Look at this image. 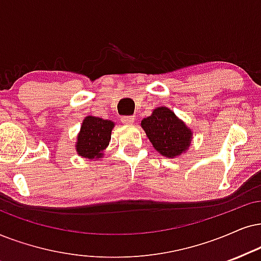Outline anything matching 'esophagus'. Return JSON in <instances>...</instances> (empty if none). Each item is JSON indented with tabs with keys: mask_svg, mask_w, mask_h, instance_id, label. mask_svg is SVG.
I'll use <instances>...</instances> for the list:
<instances>
[{
	"mask_svg": "<svg viewBox=\"0 0 261 261\" xmlns=\"http://www.w3.org/2000/svg\"><path fill=\"white\" fill-rule=\"evenodd\" d=\"M121 121L126 125H133L135 123V118L133 115H130V117H123L121 118Z\"/></svg>",
	"mask_w": 261,
	"mask_h": 261,
	"instance_id": "1",
	"label": "esophagus"
}]
</instances>
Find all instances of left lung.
<instances>
[{
    "label": "left lung",
    "mask_w": 261,
    "mask_h": 261,
    "mask_svg": "<svg viewBox=\"0 0 261 261\" xmlns=\"http://www.w3.org/2000/svg\"><path fill=\"white\" fill-rule=\"evenodd\" d=\"M147 137L161 155L176 158L190 147L193 133L167 107L155 108L150 117L141 121Z\"/></svg>",
    "instance_id": "left-lung-1"
}]
</instances>
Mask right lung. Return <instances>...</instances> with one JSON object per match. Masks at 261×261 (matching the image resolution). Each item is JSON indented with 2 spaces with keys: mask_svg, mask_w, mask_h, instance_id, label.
<instances>
[{
  "mask_svg": "<svg viewBox=\"0 0 261 261\" xmlns=\"http://www.w3.org/2000/svg\"><path fill=\"white\" fill-rule=\"evenodd\" d=\"M114 121L88 115L83 120L77 137L75 150L87 159H101L102 151L108 147L111 141Z\"/></svg>",
  "mask_w": 261,
  "mask_h": 261,
  "instance_id": "right-lung-1",
  "label": "right lung"
}]
</instances>
